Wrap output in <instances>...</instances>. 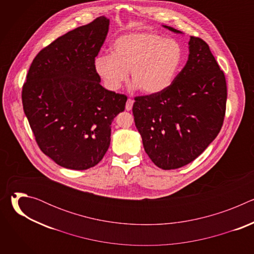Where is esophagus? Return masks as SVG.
<instances>
[{
  "instance_id": "obj_1",
  "label": "esophagus",
  "mask_w": 254,
  "mask_h": 254,
  "mask_svg": "<svg viewBox=\"0 0 254 254\" xmlns=\"http://www.w3.org/2000/svg\"><path fill=\"white\" fill-rule=\"evenodd\" d=\"M132 104H133V100L128 98L127 101V104H126V110L127 111H130L131 107H132Z\"/></svg>"
}]
</instances>
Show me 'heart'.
Listing matches in <instances>:
<instances>
[{"instance_id": "heart-1", "label": "heart", "mask_w": 254, "mask_h": 254, "mask_svg": "<svg viewBox=\"0 0 254 254\" xmlns=\"http://www.w3.org/2000/svg\"><path fill=\"white\" fill-rule=\"evenodd\" d=\"M183 60V50L174 39L155 33H128L112 45V54L98 55L94 69L111 90H119L128 77L133 87L157 94L174 81Z\"/></svg>"}]
</instances>
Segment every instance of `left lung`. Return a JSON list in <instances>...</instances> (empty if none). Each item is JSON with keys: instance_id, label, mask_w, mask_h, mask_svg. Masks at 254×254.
Masks as SVG:
<instances>
[{"instance_id": "8db88e82", "label": "left lung", "mask_w": 254, "mask_h": 254, "mask_svg": "<svg viewBox=\"0 0 254 254\" xmlns=\"http://www.w3.org/2000/svg\"><path fill=\"white\" fill-rule=\"evenodd\" d=\"M188 45V61L172 84L160 93L135 97L132 106L143 149L164 170L181 168L200 156L219 133L225 115L223 71L205 41L191 36Z\"/></svg>"}]
</instances>
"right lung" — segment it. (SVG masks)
Returning <instances> with one entry per match:
<instances>
[{
	"label": "right lung",
	"instance_id": "right-lung-1",
	"mask_svg": "<svg viewBox=\"0 0 254 254\" xmlns=\"http://www.w3.org/2000/svg\"><path fill=\"white\" fill-rule=\"evenodd\" d=\"M110 28L104 16L42 49L22 90L24 113L41 151L57 165L86 170L111 143V125L127 97L107 90L94 69Z\"/></svg>",
	"mask_w": 254,
	"mask_h": 254
}]
</instances>
